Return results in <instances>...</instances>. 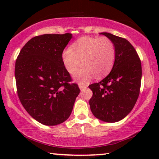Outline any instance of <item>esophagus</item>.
Listing matches in <instances>:
<instances>
[{
    "label": "esophagus",
    "instance_id": "esophagus-1",
    "mask_svg": "<svg viewBox=\"0 0 159 159\" xmlns=\"http://www.w3.org/2000/svg\"><path fill=\"white\" fill-rule=\"evenodd\" d=\"M78 85H79V88L80 90H83V89L88 88V85L85 84H82V83H79L78 84Z\"/></svg>",
    "mask_w": 159,
    "mask_h": 159
}]
</instances>
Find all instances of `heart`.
I'll return each mask as SVG.
<instances>
[{
  "label": "heart",
  "instance_id": "obj_1",
  "mask_svg": "<svg viewBox=\"0 0 159 159\" xmlns=\"http://www.w3.org/2000/svg\"><path fill=\"white\" fill-rule=\"evenodd\" d=\"M116 50L111 40L106 37H82L73 43L70 50L63 52L62 58L66 70L75 79L86 82L93 76L99 78L109 72L114 66Z\"/></svg>",
  "mask_w": 159,
  "mask_h": 159
}]
</instances>
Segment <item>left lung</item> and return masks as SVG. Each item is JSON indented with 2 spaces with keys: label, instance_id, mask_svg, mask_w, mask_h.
Here are the masks:
<instances>
[{
  "label": "left lung",
  "instance_id": "left-lung-1",
  "mask_svg": "<svg viewBox=\"0 0 159 159\" xmlns=\"http://www.w3.org/2000/svg\"><path fill=\"white\" fill-rule=\"evenodd\" d=\"M115 45L116 57L111 71L98 83L89 85L93 91L90 103L93 114L106 122H116L127 116L140 94L142 67L135 49L129 41L101 32Z\"/></svg>",
  "mask_w": 159,
  "mask_h": 159
}]
</instances>
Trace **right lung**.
I'll list each match as a JSON object with an SVG mask.
<instances>
[{
    "mask_svg": "<svg viewBox=\"0 0 159 159\" xmlns=\"http://www.w3.org/2000/svg\"><path fill=\"white\" fill-rule=\"evenodd\" d=\"M71 33L45 34L26 43L15 64L17 93L32 118L47 126L59 125L72 111L80 90L65 68L63 51Z\"/></svg>",
    "mask_w": 159,
    "mask_h": 159,
    "instance_id": "add662e5",
    "label": "right lung"
}]
</instances>
